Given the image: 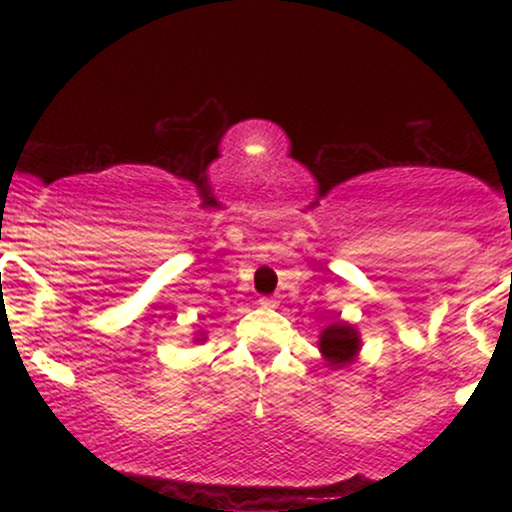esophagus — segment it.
I'll list each match as a JSON object with an SVG mask.
<instances>
[{
	"instance_id": "obj_1",
	"label": "esophagus",
	"mask_w": 512,
	"mask_h": 512,
	"mask_svg": "<svg viewBox=\"0 0 512 512\" xmlns=\"http://www.w3.org/2000/svg\"><path fill=\"white\" fill-rule=\"evenodd\" d=\"M260 305H262V308H276V305H279V298H276V296H262Z\"/></svg>"
}]
</instances>
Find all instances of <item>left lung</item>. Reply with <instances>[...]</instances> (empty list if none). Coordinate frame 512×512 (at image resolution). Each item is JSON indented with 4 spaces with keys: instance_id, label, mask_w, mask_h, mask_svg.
<instances>
[{
    "instance_id": "obj_1",
    "label": "left lung",
    "mask_w": 512,
    "mask_h": 512,
    "mask_svg": "<svg viewBox=\"0 0 512 512\" xmlns=\"http://www.w3.org/2000/svg\"><path fill=\"white\" fill-rule=\"evenodd\" d=\"M317 346H320V354L325 358L327 368L339 370L351 366V363L356 361L363 344L361 334H358L354 325L337 320L320 332V342H317Z\"/></svg>"
}]
</instances>
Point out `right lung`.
<instances>
[{
    "label": "right lung",
    "instance_id": "1",
    "mask_svg": "<svg viewBox=\"0 0 512 512\" xmlns=\"http://www.w3.org/2000/svg\"><path fill=\"white\" fill-rule=\"evenodd\" d=\"M202 342H207V334L197 332V334H195V344H202Z\"/></svg>",
    "mask_w": 512,
    "mask_h": 512
}]
</instances>
